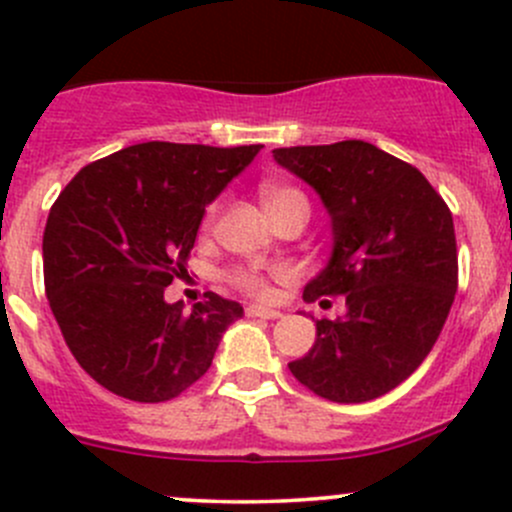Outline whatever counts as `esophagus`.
I'll return each mask as SVG.
<instances>
[{
  "label": "esophagus",
  "mask_w": 512,
  "mask_h": 512,
  "mask_svg": "<svg viewBox=\"0 0 512 512\" xmlns=\"http://www.w3.org/2000/svg\"><path fill=\"white\" fill-rule=\"evenodd\" d=\"M247 317H260V319H280L282 312L280 309H272V307H262V304H250L245 309Z\"/></svg>",
  "instance_id": "34e87169"
}]
</instances>
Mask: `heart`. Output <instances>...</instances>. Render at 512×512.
<instances>
[{
  "instance_id": "b5f03b06",
  "label": "heart",
  "mask_w": 512,
  "mask_h": 512,
  "mask_svg": "<svg viewBox=\"0 0 512 512\" xmlns=\"http://www.w3.org/2000/svg\"><path fill=\"white\" fill-rule=\"evenodd\" d=\"M260 200L262 208L267 210L272 220H277L280 215L292 213V210H304L309 213V200L307 195L302 193L294 185H285V183H262L260 185ZM215 208L208 213V223L213 220ZM280 275V272H277ZM230 282L237 289L247 294H255V297H267L270 294V277L265 272L255 270V267H235L230 272Z\"/></svg>"
}]
</instances>
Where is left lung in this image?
Listing matches in <instances>:
<instances>
[{
	"mask_svg": "<svg viewBox=\"0 0 512 512\" xmlns=\"http://www.w3.org/2000/svg\"><path fill=\"white\" fill-rule=\"evenodd\" d=\"M272 153L332 215V257L304 302H347L342 317L317 319L314 347L289 371L334 404L379 399L421 366L456 299L451 210L421 170L366 141Z\"/></svg>",
	"mask_w": 512,
	"mask_h": 512,
	"instance_id": "1",
	"label": "left lung"
}]
</instances>
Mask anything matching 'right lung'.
Masks as SVG:
<instances>
[{
	"instance_id": "add662e5",
	"label": "right lung",
	"mask_w": 512,
	"mask_h": 512,
	"mask_svg": "<svg viewBox=\"0 0 512 512\" xmlns=\"http://www.w3.org/2000/svg\"><path fill=\"white\" fill-rule=\"evenodd\" d=\"M262 146L151 141L71 178L44 227V287L66 347L103 389L141 404L183 394L242 317L208 292L185 312L165 287L188 272L205 205Z\"/></svg>"
}]
</instances>
